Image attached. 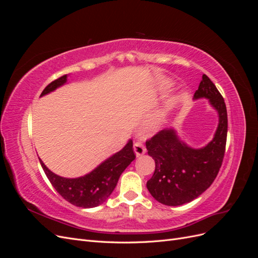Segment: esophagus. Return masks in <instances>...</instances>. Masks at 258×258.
<instances>
[{
    "label": "esophagus",
    "mask_w": 258,
    "mask_h": 258,
    "mask_svg": "<svg viewBox=\"0 0 258 258\" xmlns=\"http://www.w3.org/2000/svg\"><path fill=\"white\" fill-rule=\"evenodd\" d=\"M134 150H135V153H136L138 157H139V156H142L146 153L145 145L142 142H136L135 145H134Z\"/></svg>",
    "instance_id": "1"
}]
</instances>
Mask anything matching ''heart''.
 I'll return each mask as SVG.
<instances>
[{"label": "heart", "instance_id": "b5f03b06", "mask_svg": "<svg viewBox=\"0 0 258 258\" xmlns=\"http://www.w3.org/2000/svg\"><path fill=\"white\" fill-rule=\"evenodd\" d=\"M168 113H169V108L166 106L156 110L150 117H148V119L146 121L147 128L152 131L159 130L163 126V123L166 122Z\"/></svg>", "mask_w": 258, "mask_h": 258}]
</instances>
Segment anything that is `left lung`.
Here are the masks:
<instances>
[{
    "mask_svg": "<svg viewBox=\"0 0 258 258\" xmlns=\"http://www.w3.org/2000/svg\"><path fill=\"white\" fill-rule=\"evenodd\" d=\"M206 98L218 114L214 138L201 148L181 141L174 129H163L146 141L147 153L155 160V172L146 187L162 205L176 207L199 197L213 183L222 166L227 139V110L224 98L204 74L194 100Z\"/></svg>",
    "mask_w": 258,
    "mask_h": 258,
    "instance_id": "8db88e82",
    "label": "left lung"
}]
</instances>
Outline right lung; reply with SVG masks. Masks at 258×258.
I'll return each instance as SVG.
<instances>
[{
  "label": "right lung",
  "instance_id": "add662e5",
  "mask_svg": "<svg viewBox=\"0 0 258 258\" xmlns=\"http://www.w3.org/2000/svg\"><path fill=\"white\" fill-rule=\"evenodd\" d=\"M67 81L68 75H63L51 82L43 90L41 97L48 95L51 91L61 87ZM132 147H134V143H132V140H129L121 151L104 160L88 174L76 178L59 176L51 172L41 159L40 162L46 176L59 195L70 204L80 208L89 209L102 205L111 196L120 174L130 165L131 161L136 159Z\"/></svg>",
  "mask_w": 258,
  "mask_h": 258
}]
</instances>
